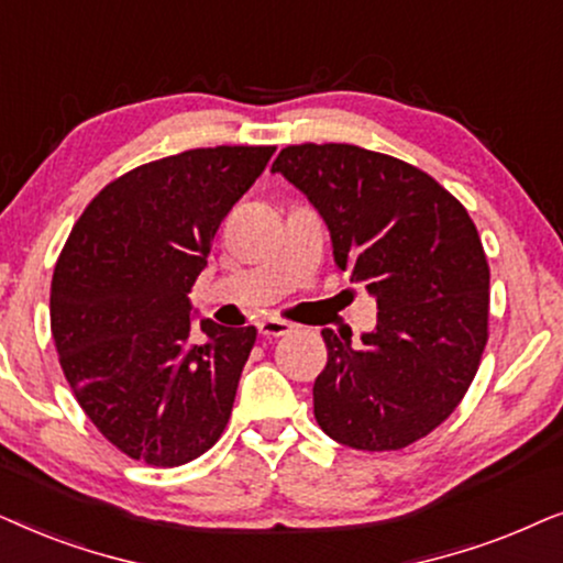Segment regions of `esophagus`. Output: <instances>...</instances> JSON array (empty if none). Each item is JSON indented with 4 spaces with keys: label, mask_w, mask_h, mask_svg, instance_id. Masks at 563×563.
<instances>
[{
    "label": "esophagus",
    "mask_w": 563,
    "mask_h": 563,
    "mask_svg": "<svg viewBox=\"0 0 563 563\" xmlns=\"http://www.w3.org/2000/svg\"><path fill=\"white\" fill-rule=\"evenodd\" d=\"M257 329L265 340H273V336L288 334L290 329H294V324H288V321H280V319H265V321H260Z\"/></svg>",
    "instance_id": "1"
}]
</instances>
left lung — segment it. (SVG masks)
Segmentation results:
<instances>
[{"label": "left lung", "instance_id": "1", "mask_svg": "<svg viewBox=\"0 0 563 563\" xmlns=\"http://www.w3.org/2000/svg\"><path fill=\"white\" fill-rule=\"evenodd\" d=\"M273 172L324 219L334 262L376 298L373 332L324 329L327 368L313 417L355 451H399L459 407L489 327V265L459 200L394 156L350 144H301Z\"/></svg>", "mask_w": 563, "mask_h": 563}]
</instances>
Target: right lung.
Segmentation results:
<instances>
[{
  "label": "right lung",
  "instance_id": "1",
  "mask_svg": "<svg viewBox=\"0 0 563 563\" xmlns=\"http://www.w3.org/2000/svg\"><path fill=\"white\" fill-rule=\"evenodd\" d=\"M275 146L192 148L118 177L74 223L51 280V332L79 407L118 451L183 466L221 438L254 327L200 319L190 290L221 221Z\"/></svg>",
  "mask_w": 563,
  "mask_h": 563
}]
</instances>
